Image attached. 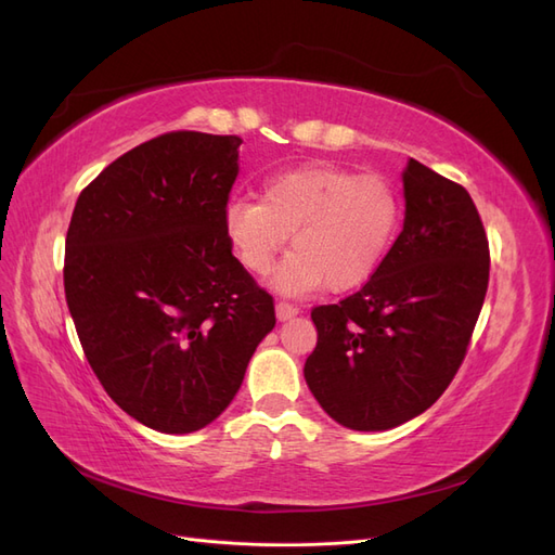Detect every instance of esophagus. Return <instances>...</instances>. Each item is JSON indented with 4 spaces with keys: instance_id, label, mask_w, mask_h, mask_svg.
<instances>
[{
    "instance_id": "34e87169",
    "label": "esophagus",
    "mask_w": 555,
    "mask_h": 555,
    "mask_svg": "<svg viewBox=\"0 0 555 555\" xmlns=\"http://www.w3.org/2000/svg\"><path fill=\"white\" fill-rule=\"evenodd\" d=\"M275 314H278L280 322H287V319H292V317L298 314V308H296L294 304H287V300H278Z\"/></svg>"
}]
</instances>
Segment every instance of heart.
<instances>
[{
	"instance_id": "1",
	"label": "heart",
	"mask_w": 555,
	"mask_h": 555,
	"mask_svg": "<svg viewBox=\"0 0 555 555\" xmlns=\"http://www.w3.org/2000/svg\"><path fill=\"white\" fill-rule=\"evenodd\" d=\"M400 212L391 178L304 164L268 176L261 201H231L224 231L238 261L255 275L273 271L292 233L294 251L275 275V287L284 294L324 287L349 292L377 273L396 238Z\"/></svg>"
}]
</instances>
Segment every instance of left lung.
<instances>
[{
  "instance_id": "1",
  "label": "left lung",
  "mask_w": 555,
  "mask_h": 555,
  "mask_svg": "<svg viewBox=\"0 0 555 555\" xmlns=\"http://www.w3.org/2000/svg\"><path fill=\"white\" fill-rule=\"evenodd\" d=\"M405 222L377 273L312 308V396L351 430H389L426 412L467 354L489 289V238L463 184L410 159Z\"/></svg>"
}]
</instances>
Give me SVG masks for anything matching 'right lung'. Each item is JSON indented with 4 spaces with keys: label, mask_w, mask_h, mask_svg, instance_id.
<instances>
[{
    "label": "right lung",
    "mask_w": 555,
    "mask_h": 555,
    "mask_svg": "<svg viewBox=\"0 0 555 555\" xmlns=\"http://www.w3.org/2000/svg\"><path fill=\"white\" fill-rule=\"evenodd\" d=\"M241 137L166 131L80 192L64 294L86 359L129 416L192 433L220 416L275 326L224 231Z\"/></svg>",
    "instance_id": "add662e5"
}]
</instances>
